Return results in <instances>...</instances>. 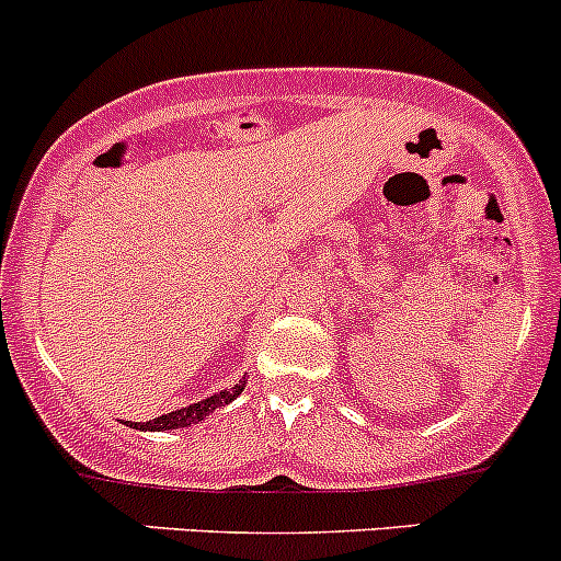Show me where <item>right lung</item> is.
Wrapping results in <instances>:
<instances>
[{"mask_svg": "<svg viewBox=\"0 0 561 561\" xmlns=\"http://www.w3.org/2000/svg\"><path fill=\"white\" fill-rule=\"evenodd\" d=\"M240 391H242V383L232 386L229 391H218V394L207 397V400H202V402H194V405H188V408L172 410V413L159 415V419L142 421V424H129V421H126V424L135 426V430H178V426H192V424H196V421L205 419V415H210L213 410L229 405V402H232Z\"/></svg>", "mask_w": 561, "mask_h": 561, "instance_id": "right-lung-1", "label": "right lung"}]
</instances>
